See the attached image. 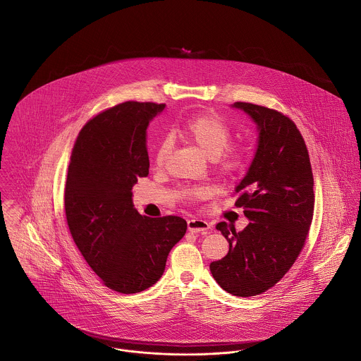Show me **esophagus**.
I'll return each instance as SVG.
<instances>
[{"label": "esophagus", "instance_id": "obj_1", "mask_svg": "<svg viewBox=\"0 0 361 361\" xmlns=\"http://www.w3.org/2000/svg\"><path fill=\"white\" fill-rule=\"evenodd\" d=\"M188 229L190 232H195V233H206L207 231L211 229V225L204 221V219H199V218H193V219H189L188 221Z\"/></svg>", "mask_w": 361, "mask_h": 361}]
</instances>
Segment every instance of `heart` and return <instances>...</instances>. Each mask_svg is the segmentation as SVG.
Here are the masks:
<instances>
[{"label": "heart", "mask_w": 361, "mask_h": 361, "mask_svg": "<svg viewBox=\"0 0 361 361\" xmlns=\"http://www.w3.org/2000/svg\"><path fill=\"white\" fill-rule=\"evenodd\" d=\"M182 132L192 139L212 161L222 173H232L242 169L246 164V153L242 147L231 145V128L215 114H200L189 118L182 125ZM172 147L171 137L165 136L158 143L154 153V164L162 166ZM208 193L204 186L185 188L180 195L186 202L204 199Z\"/></svg>", "instance_id": "heart-1"}]
</instances>
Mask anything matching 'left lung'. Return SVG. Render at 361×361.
Listing matches in <instances>:
<instances>
[{"instance_id": "8db88e82", "label": "left lung", "mask_w": 361, "mask_h": 361, "mask_svg": "<svg viewBox=\"0 0 361 361\" xmlns=\"http://www.w3.org/2000/svg\"><path fill=\"white\" fill-rule=\"evenodd\" d=\"M233 106L257 123V152L235 188V206L243 207L250 222L240 232L216 224L229 252L209 269L224 290L249 298L279 282L303 250L314 212V179L307 146L289 116L257 104Z\"/></svg>"}]
</instances>
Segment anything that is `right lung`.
<instances>
[{"label": "right lung", "mask_w": 361, "mask_h": 361, "mask_svg": "<svg viewBox=\"0 0 361 361\" xmlns=\"http://www.w3.org/2000/svg\"><path fill=\"white\" fill-rule=\"evenodd\" d=\"M165 104L126 102L92 118L75 142L65 214L75 245L106 288L130 295L161 278L188 224L176 215L143 216L132 188L149 175V122Z\"/></svg>", "instance_id": "1"}]
</instances>
